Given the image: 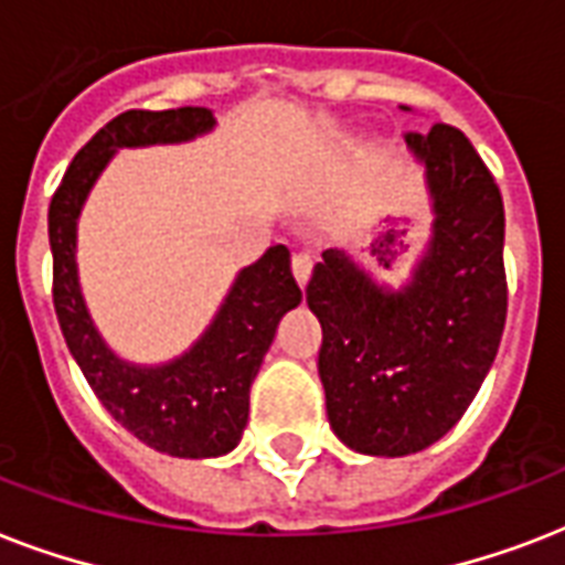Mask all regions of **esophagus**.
Segmentation results:
<instances>
[{
    "mask_svg": "<svg viewBox=\"0 0 565 565\" xmlns=\"http://www.w3.org/2000/svg\"><path fill=\"white\" fill-rule=\"evenodd\" d=\"M310 273H313V255L301 248V252L292 255V275H296V281L299 284H308Z\"/></svg>",
    "mask_w": 565,
    "mask_h": 565,
    "instance_id": "1",
    "label": "esophagus"
}]
</instances>
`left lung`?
Instances as JSON below:
<instances>
[{
	"mask_svg": "<svg viewBox=\"0 0 565 565\" xmlns=\"http://www.w3.org/2000/svg\"><path fill=\"white\" fill-rule=\"evenodd\" d=\"M404 140L434 213L411 278L393 287L326 248L308 284L328 422L343 446L372 457L416 455L455 428L508 317L504 204L481 154L451 126Z\"/></svg>",
	"mask_w": 565,
	"mask_h": 565,
	"instance_id": "obj_1",
	"label": "left lung"
}]
</instances>
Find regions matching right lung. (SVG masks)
<instances>
[{
  "mask_svg": "<svg viewBox=\"0 0 565 565\" xmlns=\"http://www.w3.org/2000/svg\"><path fill=\"white\" fill-rule=\"evenodd\" d=\"M216 126L213 110H126L75 154L49 204L55 264V313L64 340L105 411L140 443L170 457H222L234 451L248 422V393L275 328L299 308L301 290L287 246H269L243 266L216 317L188 352L167 363L119 358L93 322L78 281V216L119 149L190 143Z\"/></svg>",
  "mask_w": 565,
  "mask_h": 565,
  "instance_id": "1",
  "label": "right lung"
}]
</instances>
